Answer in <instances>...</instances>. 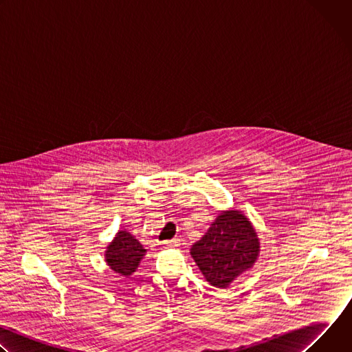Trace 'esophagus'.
I'll list each match as a JSON object with an SVG mask.
<instances>
[{
  "label": "esophagus",
  "mask_w": 352,
  "mask_h": 352,
  "mask_svg": "<svg viewBox=\"0 0 352 352\" xmlns=\"http://www.w3.org/2000/svg\"><path fill=\"white\" fill-rule=\"evenodd\" d=\"M178 245H179V241H178L177 238L168 239V241H164V242H163V246H164V248H175V246H178Z\"/></svg>",
  "instance_id": "obj_1"
}]
</instances>
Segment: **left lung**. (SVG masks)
<instances>
[{
	"mask_svg": "<svg viewBox=\"0 0 352 352\" xmlns=\"http://www.w3.org/2000/svg\"><path fill=\"white\" fill-rule=\"evenodd\" d=\"M259 245L258 234L246 216L239 210H226L192 245L190 255L206 281L217 288H227L254 266Z\"/></svg>",
	"mask_w": 352,
	"mask_h": 352,
	"instance_id": "1",
	"label": "left lung"
}]
</instances>
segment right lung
Segmentation results:
<instances>
[{"label": "right lung", "mask_w": 352, "mask_h": 352, "mask_svg": "<svg viewBox=\"0 0 352 352\" xmlns=\"http://www.w3.org/2000/svg\"><path fill=\"white\" fill-rule=\"evenodd\" d=\"M144 254L146 249L133 235L120 230L107 246L106 262L116 273L129 277L139 266Z\"/></svg>", "instance_id": "right-lung-1"}]
</instances>
